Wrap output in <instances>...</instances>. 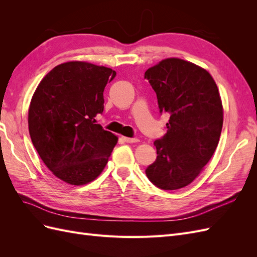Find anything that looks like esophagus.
<instances>
[{
    "mask_svg": "<svg viewBox=\"0 0 257 257\" xmlns=\"http://www.w3.org/2000/svg\"><path fill=\"white\" fill-rule=\"evenodd\" d=\"M122 139L125 143L128 144H133V143H138V139L137 138H130V137H122Z\"/></svg>",
    "mask_w": 257,
    "mask_h": 257,
    "instance_id": "1",
    "label": "esophagus"
}]
</instances>
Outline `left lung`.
I'll return each instance as SVG.
<instances>
[{
	"instance_id": "obj_1",
	"label": "left lung",
	"mask_w": 257,
	"mask_h": 257,
	"mask_svg": "<svg viewBox=\"0 0 257 257\" xmlns=\"http://www.w3.org/2000/svg\"><path fill=\"white\" fill-rule=\"evenodd\" d=\"M160 112L170 114L167 133L154 142L157 160L146 169L158 188L173 191L192 183L212 158L223 126L222 99L205 68L178 58L148 68Z\"/></svg>"
}]
</instances>
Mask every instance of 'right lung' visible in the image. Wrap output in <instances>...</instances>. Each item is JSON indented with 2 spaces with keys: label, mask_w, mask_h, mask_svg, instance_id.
I'll list each match as a JSON object with an SVG mask.
<instances>
[{
  "label": "right lung",
  "mask_w": 257,
  "mask_h": 257,
  "mask_svg": "<svg viewBox=\"0 0 257 257\" xmlns=\"http://www.w3.org/2000/svg\"><path fill=\"white\" fill-rule=\"evenodd\" d=\"M115 77L109 67L71 61L53 67L31 99L29 132L52 174L83 185L103 172L118 137L96 124L104 110V89Z\"/></svg>",
  "instance_id": "right-lung-1"
}]
</instances>
